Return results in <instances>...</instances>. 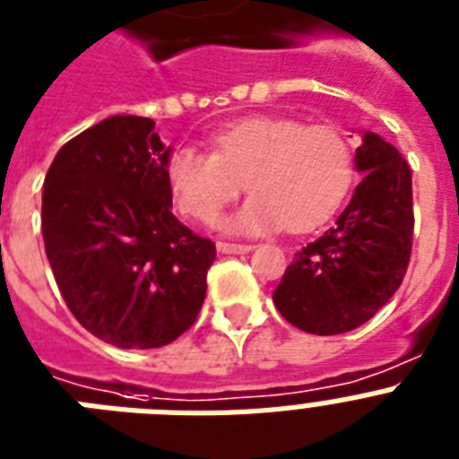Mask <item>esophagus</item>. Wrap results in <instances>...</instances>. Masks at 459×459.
<instances>
[{
	"label": "esophagus",
	"instance_id": "34e87169",
	"mask_svg": "<svg viewBox=\"0 0 459 459\" xmlns=\"http://www.w3.org/2000/svg\"><path fill=\"white\" fill-rule=\"evenodd\" d=\"M221 254H247L252 252L254 245H238V242H219L217 245Z\"/></svg>",
	"mask_w": 459,
	"mask_h": 459
}]
</instances>
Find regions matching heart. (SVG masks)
<instances>
[{
  "instance_id": "b5f03b06",
  "label": "heart",
  "mask_w": 459,
  "mask_h": 459,
  "mask_svg": "<svg viewBox=\"0 0 459 459\" xmlns=\"http://www.w3.org/2000/svg\"><path fill=\"white\" fill-rule=\"evenodd\" d=\"M354 179L352 142L338 126L256 117L212 137V152L177 146L168 184L177 207L200 223H217L242 191L252 198L226 221L233 233L256 236L287 223L303 230L341 205Z\"/></svg>"
}]
</instances>
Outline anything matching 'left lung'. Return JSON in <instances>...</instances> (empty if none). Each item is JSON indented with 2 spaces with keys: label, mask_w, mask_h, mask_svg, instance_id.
<instances>
[{
  "label": "left lung",
  "mask_w": 459,
  "mask_h": 459,
  "mask_svg": "<svg viewBox=\"0 0 459 459\" xmlns=\"http://www.w3.org/2000/svg\"><path fill=\"white\" fill-rule=\"evenodd\" d=\"M354 165L364 175L322 236L287 265L273 301L296 329L333 336L378 313L406 275L413 247V184L403 156L364 133Z\"/></svg>",
  "instance_id": "obj_1"
}]
</instances>
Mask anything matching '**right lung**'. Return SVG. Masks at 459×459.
Here are the masks:
<instances>
[{
  "instance_id": "1",
  "label": "right lung",
  "mask_w": 459,
  "mask_h": 459,
  "mask_svg": "<svg viewBox=\"0 0 459 459\" xmlns=\"http://www.w3.org/2000/svg\"><path fill=\"white\" fill-rule=\"evenodd\" d=\"M144 117H109L56 153L41 233L79 325L126 350L163 348L194 325L217 247L172 214L170 146Z\"/></svg>"
}]
</instances>
